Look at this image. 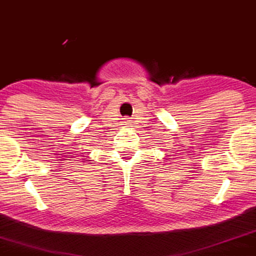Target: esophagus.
Here are the masks:
<instances>
[{
  "instance_id": "34e87169",
  "label": "esophagus",
  "mask_w": 256,
  "mask_h": 256,
  "mask_svg": "<svg viewBox=\"0 0 256 256\" xmlns=\"http://www.w3.org/2000/svg\"><path fill=\"white\" fill-rule=\"evenodd\" d=\"M126 122H128V120H127V121H126Z\"/></svg>"
}]
</instances>
